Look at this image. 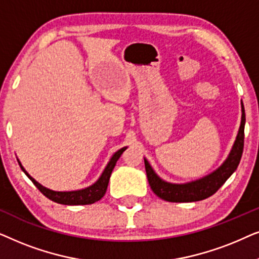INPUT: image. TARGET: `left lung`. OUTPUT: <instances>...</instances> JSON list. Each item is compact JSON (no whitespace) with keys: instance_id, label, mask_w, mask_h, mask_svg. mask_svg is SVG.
I'll use <instances>...</instances> for the list:
<instances>
[{"instance_id":"8db88e82","label":"left lung","mask_w":259,"mask_h":259,"mask_svg":"<svg viewBox=\"0 0 259 259\" xmlns=\"http://www.w3.org/2000/svg\"><path fill=\"white\" fill-rule=\"evenodd\" d=\"M242 112V123H240L238 136H237L229 158L217 171L207 177H204L203 179L189 184H180V185L166 183L155 175L148 161L144 159L148 184H150L152 191L159 198L166 201H171V203H189V201L203 200L217 192L223 186V184L229 179V177L236 171L239 165L240 158H242L244 148V125H245V111H244L243 104Z\"/></svg>"}]
</instances>
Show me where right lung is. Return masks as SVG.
<instances>
[{
    "label": "right lung",
    "mask_w": 259,
    "mask_h": 259,
    "mask_svg": "<svg viewBox=\"0 0 259 259\" xmlns=\"http://www.w3.org/2000/svg\"><path fill=\"white\" fill-rule=\"evenodd\" d=\"M125 150H126V147H123V148H121V150H119L118 152H116V153H114V155H113L111 159V161L108 162L107 166H106L105 171L102 172L101 177L99 178V180L94 184V185H92L83 190L72 191V192H56V191L46 189V187L42 186L41 184H38L36 180H35L34 178H31V177L28 175V173L26 172V169L22 167V165H21L20 161H19V164L21 166V168H22V171L27 175L28 178L33 182L34 185L36 186L37 189L40 190V192L44 194V196L47 197L48 199L55 201V203H58V204H63V205H88V204H93V203H95V201L100 200L101 198L105 196L106 190H107V186H108L109 177H111V175H112L113 168H114L116 161H118L120 155L123 153V151Z\"/></svg>",
    "instance_id": "obj_1"
}]
</instances>
